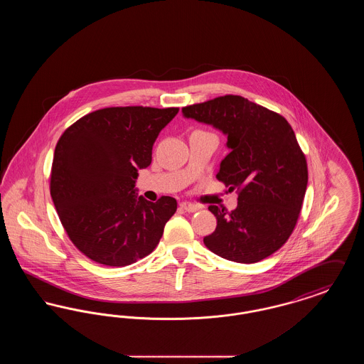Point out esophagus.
I'll return each instance as SVG.
<instances>
[{"label": "esophagus", "mask_w": 364, "mask_h": 364, "mask_svg": "<svg viewBox=\"0 0 364 364\" xmlns=\"http://www.w3.org/2000/svg\"><path fill=\"white\" fill-rule=\"evenodd\" d=\"M181 208H184L186 211H188V213H193V211H198L200 206L199 205H195V203H191V202H183L181 205Z\"/></svg>", "instance_id": "1"}]
</instances>
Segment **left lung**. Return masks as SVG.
<instances>
[{"label":"left lung","instance_id":"obj_1","mask_svg":"<svg viewBox=\"0 0 364 364\" xmlns=\"http://www.w3.org/2000/svg\"><path fill=\"white\" fill-rule=\"evenodd\" d=\"M186 117L211 124L228 135L230 153L217 178L236 190L237 208L210 205L215 230L203 239L215 255L257 263L274 254L294 232L303 206L309 169L291 124L240 95L184 106Z\"/></svg>","mask_w":364,"mask_h":364}]
</instances>
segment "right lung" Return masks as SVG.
Segmentation results:
<instances>
[{"mask_svg":"<svg viewBox=\"0 0 364 364\" xmlns=\"http://www.w3.org/2000/svg\"><path fill=\"white\" fill-rule=\"evenodd\" d=\"M178 107L113 106L70 125L53 156L50 195L70 242L88 259L122 267L151 254L177 210L135 195L138 169L151 164L161 129Z\"/></svg>","mask_w":364,"mask_h":364,"instance_id":"add662e5","label":"right lung"}]
</instances>
